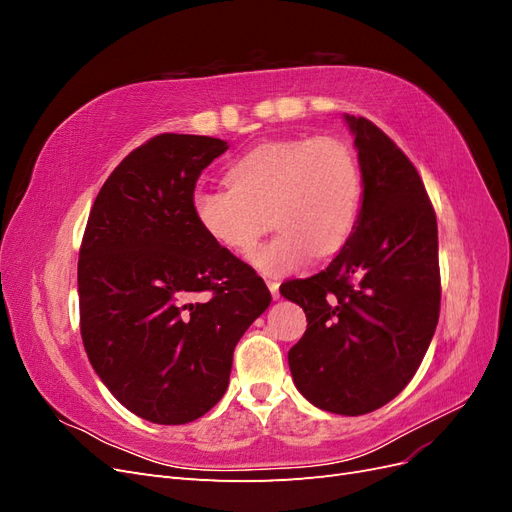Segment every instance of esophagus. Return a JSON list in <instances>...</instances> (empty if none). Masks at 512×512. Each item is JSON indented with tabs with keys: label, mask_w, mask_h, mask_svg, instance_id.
<instances>
[{
	"label": "esophagus",
	"mask_w": 512,
	"mask_h": 512,
	"mask_svg": "<svg viewBox=\"0 0 512 512\" xmlns=\"http://www.w3.org/2000/svg\"><path fill=\"white\" fill-rule=\"evenodd\" d=\"M267 286H269V290H271V297L277 301L280 299V282H275V280H267Z\"/></svg>",
	"instance_id": "esophagus-1"
}]
</instances>
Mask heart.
<instances>
[{"label": "heart", "mask_w": 512, "mask_h": 512, "mask_svg": "<svg viewBox=\"0 0 512 512\" xmlns=\"http://www.w3.org/2000/svg\"><path fill=\"white\" fill-rule=\"evenodd\" d=\"M226 177V188L196 185L192 215L213 243L235 254L250 252L273 222L280 232L250 256L262 275H288L312 254L337 252L359 220V162L331 138L262 143L232 162Z\"/></svg>", "instance_id": "b5f03b06"}]
</instances>
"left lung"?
I'll return each mask as SVG.
<instances>
[{
  "label": "left lung",
  "instance_id": "1",
  "mask_svg": "<svg viewBox=\"0 0 512 512\" xmlns=\"http://www.w3.org/2000/svg\"><path fill=\"white\" fill-rule=\"evenodd\" d=\"M363 205L331 265L280 286L307 331L288 352L299 393L320 410L374 412L406 389L440 316L438 224L416 168L365 117L344 115Z\"/></svg>",
  "mask_w": 512,
  "mask_h": 512
}]
</instances>
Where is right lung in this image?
I'll return each mask as SVG.
<instances>
[{"mask_svg": "<svg viewBox=\"0 0 512 512\" xmlns=\"http://www.w3.org/2000/svg\"><path fill=\"white\" fill-rule=\"evenodd\" d=\"M222 138L160 134L113 170L79 254L81 337L121 406L158 425L209 412L232 352L271 303L256 271L213 243L192 215L200 173Z\"/></svg>", "mask_w": 512, "mask_h": 512, "instance_id": "1", "label": "right lung"}]
</instances>
